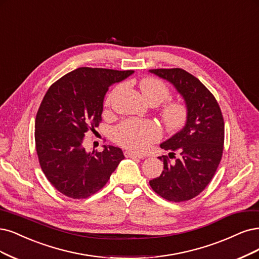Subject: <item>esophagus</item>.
Segmentation results:
<instances>
[{"label":"esophagus","instance_id":"34e87169","mask_svg":"<svg viewBox=\"0 0 259 259\" xmlns=\"http://www.w3.org/2000/svg\"><path fill=\"white\" fill-rule=\"evenodd\" d=\"M124 155H125V157H137V158H144V155L138 154V153H135V152H133V151H130V150L124 151Z\"/></svg>","mask_w":259,"mask_h":259}]
</instances>
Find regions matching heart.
<instances>
[{"label": "heart", "instance_id": "heart-1", "mask_svg": "<svg viewBox=\"0 0 259 259\" xmlns=\"http://www.w3.org/2000/svg\"><path fill=\"white\" fill-rule=\"evenodd\" d=\"M139 87L142 96L148 103L159 105L170 95L168 87L155 78H145L141 80ZM115 91L117 90H114L107 99V105H109ZM160 117L169 131H178L186 123L187 108L181 102H170L163 107ZM159 136L160 131L152 121L125 120L113 131L114 140L119 145L135 151L145 150L150 142L157 140Z\"/></svg>", "mask_w": 259, "mask_h": 259}]
</instances>
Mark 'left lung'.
<instances>
[{"label":"left lung","instance_id":"left-lung-1","mask_svg":"<svg viewBox=\"0 0 259 259\" xmlns=\"http://www.w3.org/2000/svg\"><path fill=\"white\" fill-rule=\"evenodd\" d=\"M149 72L171 83L187 108L182 130L159 145L169 151V157H178L170 163L163 156L162 175L149 183L169 201L190 200L206 189L217 171L224 145V120L215 97L186 70L158 68Z\"/></svg>","mask_w":259,"mask_h":259}]
</instances>
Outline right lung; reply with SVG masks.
Listing matches in <instances>:
<instances>
[{
  "instance_id": "right-lung-1",
  "label": "right lung",
  "mask_w": 259,
  "mask_h": 259,
  "mask_svg": "<svg viewBox=\"0 0 259 259\" xmlns=\"http://www.w3.org/2000/svg\"><path fill=\"white\" fill-rule=\"evenodd\" d=\"M134 70L80 67L53 83L44 96L35 120V145L41 170L67 197L87 198L108 182L124 158L122 150L104 146L88 153L85 133L99 126L108 88Z\"/></svg>"
}]
</instances>
